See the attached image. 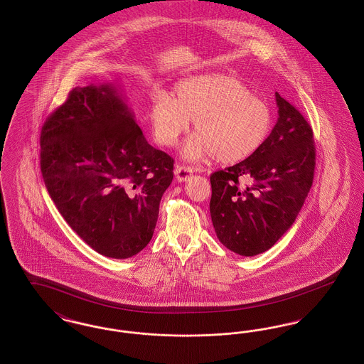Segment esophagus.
Wrapping results in <instances>:
<instances>
[{
	"instance_id": "1",
	"label": "esophagus",
	"mask_w": 364,
	"mask_h": 364,
	"mask_svg": "<svg viewBox=\"0 0 364 364\" xmlns=\"http://www.w3.org/2000/svg\"><path fill=\"white\" fill-rule=\"evenodd\" d=\"M174 176L176 178L183 183V181H188L192 176V169L190 166H184V165H177L174 168Z\"/></svg>"
}]
</instances>
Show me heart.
Segmentation results:
<instances>
[{
    "label": "heart",
    "mask_w": 364,
    "mask_h": 364,
    "mask_svg": "<svg viewBox=\"0 0 364 364\" xmlns=\"http://www.w3.org/2000/svg\"><path fill=\"white\" fill-rule=\"evenodd\" d=\"M147 119L159 146L172 147L190 128L193 134L183 149L190 161L214 156L218 162L235 164L254 154L272 128L267 104L251 94L235 76L208 73L178 82L173 98L164 91L151 95Z\"/></svg>",
    "instance_id": "1"
}]
</instances>
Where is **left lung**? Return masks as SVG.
<instances>
[{
	"instance_id": "left-lung-1",
	"label": "left lung",
	"mask_w": 364,
	"mask_h": 364,
	"mask_svg": "<svg viewBox=\"0 0 364 364\" xmlns=\"http://www.w3.org/2000/svg\"><path fill=\"white\" fill-rule=\"evenodd\" d=\"M278 120L259 149L210 176V214L228 250L254 257L267 251L292 226L314 178L311 125L276 92ZM242 178L249 180L240 186Z\"/></svg>"
}]
</instances>
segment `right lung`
I'll list each match as a JSON object with an SVG mask.
<instances>
[{"instance_id":"obj_1","label":"right lung","mask_w":364,"mask_h":364,"mask_svg":"<svg viewBox=\"0 0 364 364\" xmlns=\"http://www.w3.org/2000/svg\"><path fill=\"white\" fill-rule=\"evenodd\" d=\"M41 172L68 225L125 259L153 237L173 158L147 143L114 85L75 87L42 127Z\"/></svg>"}]
</instances>
